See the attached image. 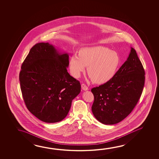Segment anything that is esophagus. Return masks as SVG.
<instances>
[{"label":"esophagus","mask_w":159,"mask_h":159,"mask_svg":"<svg viewBox=\"0 0 159 159\" xmlns=\"http://www.w3.org/2000/svg\"><path fill=\"white\" fill-rule=\"evenodd\" d=\"M81 86V88H82V89H83V90H84V91H87V90H88L89 89L88 88V86H86L84 84H82Z\"/></svg>","instance_id":"esophagus-1"}]
</instances>
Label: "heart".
Returning <instances> with one entry per match:
<instances>
[{"instance_id":"b5f03b06","label":"heart","mask_w":159,"mask_h":159,"mask_svg":"<svg viewBox=\"0 0 159 159\" xmlns=\"http://www.w3.org/2000/svg\"><path fill=\"white\" fill-rule=\"evenodd\" d=\"M121 64L118 52L103 46L85 47L79 52V55H73L69 60L71 75L80 77L88 66V73L93 82L106 83L116 75Z\"/></svg>"}]
</instances>
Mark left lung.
I'll return each instance as SVG.
<instances>
[{"label": "left lung", "mask_w": 159, "mask_h": 159, "mask_svg": "<svg viewBox=\"0 0 159 159\" xmlns=\"http://www.w3.org/2000/svg\"><path fill=\"white\" fill-rule=\"evenodd\" d=\"M145 71L135 50L131 47L127 60L114 77L91 89L94 116L105 125H113L127 117L138 103L145 83Z\"/></svg>", "instance_id": "1"}]
</instances>
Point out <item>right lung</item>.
I'll return each instance as SVG.
<instances>
[{"instance_id":"right-lung-1","label":"right lung","mask_w":159,"mask_h":159,"mask_svg":"<svg viewBox=\"0 0 159 159\" xmlns=\"http://www.w3.org/2000/svg\"><path fill=\"white\" fill-rule=\"evenodd\" d=\"M69 55L49 43L31 48L21 65L20 89L29 111L48 123L59 122L81 91L80 84L68 73Z\"/></svg>"}]
</instances>
